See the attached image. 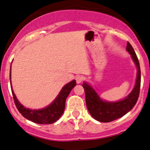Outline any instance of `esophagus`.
Here are the masks:
<instances>
[{"mask_svg":"<svg viewBox=\"0 0 150 150\" xmlns=\"http://www.w3.org/2000/svg\"><path fill=\"white\" fill-rule=\"evenodd\" d=\"M75 80H76L77 83L80 84V83H81L82 81H83V78L82 76H80V75H79V76H77L76 77Z\"/></svg>","mask_w":150,"mask_h":150,"instance_id":"esophagus-1","label":"esophagus"}]
</instances>
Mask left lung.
<instances>
[{
    "label": "left lung",
    "instance_id": "obj_1",
    "mask_svg": "<svg viewBox=\"0 0 150 150\" xmlns=\"http://www.w3.org/2000/svg\"><path fill=\"white\" fill-rule=\"evenodd\" d=\"M126 50L131 55L132 60L137 67V77L132 90L124 99L117 101H107L100 98L99 94L88 82L84 81L83 83L87 108L94 119L101 122H110L122 117L134 108L138 100L141 83L139 62L129 42L127 44Z\"/></svg>",
    "mask_w": 150,
    "mask_h": 150
}]
</instances>
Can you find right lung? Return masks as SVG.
I'll return each mask as SVG.
<instances>
[{
  "label": "right lung",
  "mask_w": 150,
  "mask_h": 150,
  "mask_svg": "<svg viewBox=\"0 0 150 150\" xmlns=\"http://www.w3.org/2000/svg\"><path fill=\"white\" fill-rule=\"evenodd\" d=\"M10 83L15 104L19 112L28 120L41 125L52 124L60 119L64 112L66 98L72 88L76 85V81L75 80H72L62 87L60 93L50 105L41 109L33 110L24 107L20 103L15 95L11 84V66L10 69Z\"/></svg>",
  "instance_id": "add662e5"
}]
</instances>
